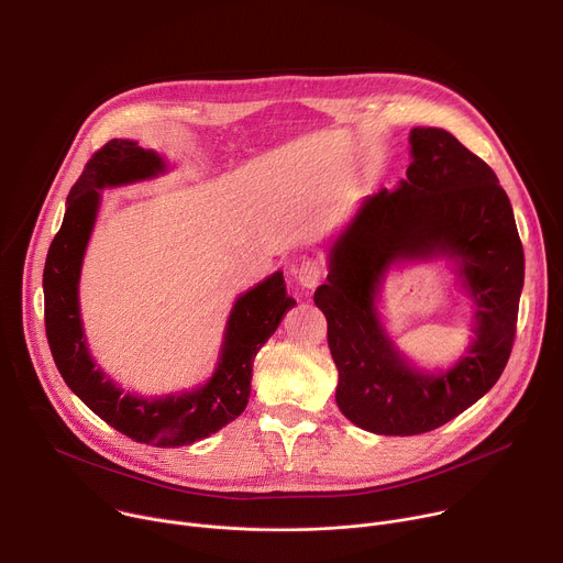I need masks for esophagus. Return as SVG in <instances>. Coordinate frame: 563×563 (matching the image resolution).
Returning a JSON list of instances; mask_svg holds the SVG:
<instances>
[{
	"label": "esophagus",
	"instance_id": "34e87169",
	"mask_svg": "<svg viewBox=\"0 0 563 563\" xmlns=\"http://www.w3.org/2000/svg\"><path fill=\"white\" fill-rule=\"evenodd\" d=\"M294 278L302 289H316L325 278V263L320 258H305L294 267Z\"/></svg>",
	"mask_w": 563,
	"mask_h": 563
}]
</instances>
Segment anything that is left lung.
<instances>
[{
	"label": "left lung",
	"instance_id": "left-lung-1",
	"mask_svg": "<svg viewBox=\"0 0 563 563\" xmlns=\"http://www.w3.org/2000/svg\"><path fill=\"white\" fill-rule=\"evenodd\" d=\"M410 144L406 180L363 200L332 245L328 283L313 294L339 367L336 404L354 426L385 437L437 430L499 380L523 287V247L495 172L443 129L417 126ZM437 253L460 263L477 307V339L452 371L434 377L393 350L373 294L389 264Z\"/></svg>",
	"mask_w": 563,
	"mask_h": 563
}]
</instances>
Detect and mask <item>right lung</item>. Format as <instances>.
<instances>
[{
  "mask_svg": "<svg viewBox=\"0 0 563 563\" xmlns=\"http://www.w3.org/2000/svg\"><path fill=\"white\" fill-rule=\"evenodd\" d=\"M163 172V157L131 140H109L91 155L82 176L70 187L64 222L48 247L44 323L53 361L82 404L137 443L178 448L211 437L245 412L254 358L296 300L287 296L283 272L272 274L235 300L218 367L202 387L163 398L122 394L89 354L77 302L79 269L93 231L100 189L146 180Z\"/></svg>",
  "mask_w": 563,
  "mask_h": 563,
  "instance_id": "right-lung-1",
  "label": "right lung"
}]
</instances>
